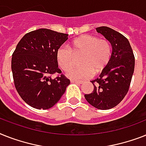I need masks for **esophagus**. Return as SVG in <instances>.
Here are the masks:
<instances>
[{
  "instance_id": "34e87169",
  "label": "esophagus",
  "mask_w": 146,
  "mask_h": 146,
  "mask_svg": "<svg viewBox=\"0 0 146 146\" xmlns=\"http://www.w3.org/2000/svg\"><path fill=\"white\" fill-rule=\"evenodd\" d=\"M70 82H73V83H78V84L83 83V81H79V80H74V79H72Z\"/></svg>"
}]
</instances>
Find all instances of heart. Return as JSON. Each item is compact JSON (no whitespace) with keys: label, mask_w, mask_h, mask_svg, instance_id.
<instances>
[{"label":"heart","mask_w":146,"mask_h":146,"mask_svg":"<svg viewBox=\"0 0 146 146\" xmlns=\"http://www.w3.org/2000/svg\"><path fill=\"white\" fill-rule=\"evenodd\" d=\"M112 45L109 40L93 35H83L71 42L70 47L61 46L56 51L59 67L67 71L73 64V54H82L80 67H73L67 72L71 79H86L104 70L112 57Z\"/></svg>","instance_id":"1"}]
</instances>
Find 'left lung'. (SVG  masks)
Returning a JSON list of instances; mask_svg holds the SVG:
<instances>
[{"label": "left lung", "instance_id": "8db88e82", "mask_svg": "<svg viewBox=\"0 0 146 146\" xmlns=\"http://www.w3.org/2000/svg\"><path fill=\"white\" fill-rule=\"evenodd\" d=\"M112 47V57L98 78L92 80L94 91L85 98L94 107L110 110L117 106L128 92L134 71L135 58L128 40L106 26L96 28Z\"/></svg>", "mask_w": 146, "mask_h": 146}]
</instances>
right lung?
Returning a JSON list of instances; mask_svg holds the SVG:
<instances>
[{
	"instance_id": "add662e5",
	"label": "right lung",
	"mask_w": 146,
	"mask_h": 146,
	"mask_svg": "<svg viewBox=\"0 0 146 146\" xmlns=\"http://www.w3.org/2000/svg\"><path fill=\"white\" fill-rule=\"evenodd\" d=\"M68 34L40 28L21 39L12 55L11 68L15 89L22 100L38 110H48L61 99L70 82L61 73L56 51Z\"/></svg>"
}]
</instances>
